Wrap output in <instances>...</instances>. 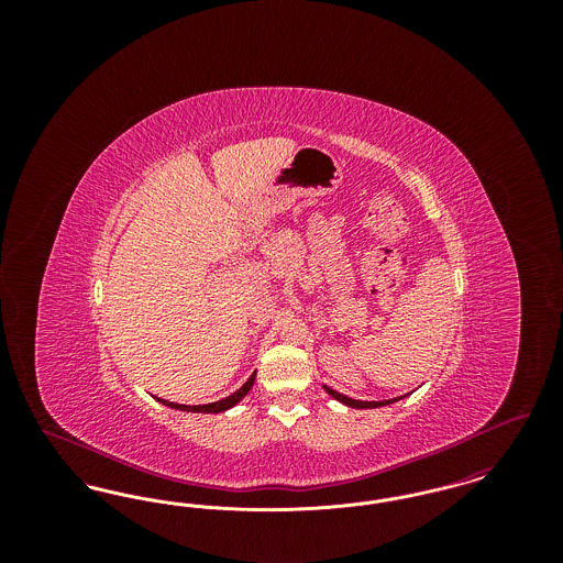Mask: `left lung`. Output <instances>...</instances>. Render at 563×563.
I'll return each instance as SVG.
<instances>
[{"label": "left lung", "instance_id": "1", "mask_svg": "<svg viewBox=\"0 0 563 563\" xmlns=\"http://www.w3.org/2000/svg\"><path fill=\"white\" fill-rule=\"evenodd\" d=\"M324 390L333 397V399H338L340 402H346L350 407H358V409H372V407H382V405H388V402L399 401V399H390V401H356V399H350V397H344V395H340V393H335L333 388H327L324 386Z\"/></svg>", "mask_w": 563, "mask_h": 563}]
</instances>
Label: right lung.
Masks as SVG:
<instances>
[{
    "mask_svg": "<svg viewBox=\"0 0 563 563\" xmlns=\"http://www.w3.org/2000/svg\"><path fill=\"white\" fill-rule=\"evenodd\" d=\"M253 382H255V374L251 375V377L242 384L241 388H239L234 395H230V397H225V399H221V401L207 402V405H179V402L164 401V399H158V401L164 402V405H168V407H173V409L196 411V413H219V411H225V409H230V407H234L236 402L241 401L242 397L251 390Z\"/></svg>",
    "mask_w": 563,
    "mask_h": 563,
    "instance_id": "right-lung-1",
    "label": "right lung"
}]
</instances>
